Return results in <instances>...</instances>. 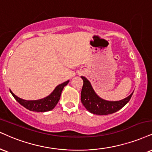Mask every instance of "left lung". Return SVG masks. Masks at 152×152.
Listing matches in <instances>:
<instances>
[{"instance_id": "left-lung-1", "label": "left lung", "mask_w": 152, "mask_h": 152, "mask_svg": "<svg viewBox=\"0 0 152 152\" xmlns=\"http://www.w3.org/2000/svg\"><path fill=\"white\" fill-rule=\"evenodd\" d=\"M83 80V86L81 91V102L88 111L96 115H108L118 111L125 106L132 96H130L123 100L118 102H109L100 98L94 91L91 83L85 77H81Z\"/></svg>"}]
</instances>
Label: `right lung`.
I'll return each instance as SVG.
<instances>
[{
    "instance_id": "add662e5",
    "label": "right lung",
    "mask_w": 152,
    "mask_h": 152,
    "mask_svg": "<svg viewBox=\"0 0 152 152\" xmlns=\"http://www.w3.org/2000/svg\"><path fill=\"white\" fill-rule=\"evenodd\" d=\"M68 82L69 80H67V81L63 82L61 85H58L50 95L44 99H39V100H24V99L19 98L16 95H15L10 89V91L17 102L20 103L22 106H23L27 109L35 112H46L53 109L58 102L63 88L68 84Z\"/></svg>"
}]
</instances>
